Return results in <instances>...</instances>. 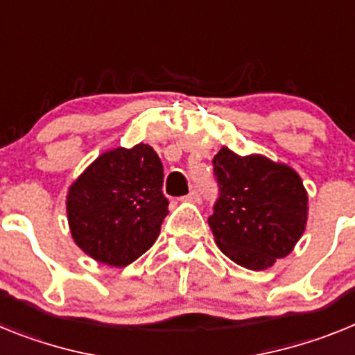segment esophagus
I'll return each instance as SVG.
<instances>
[{
  "label": "esophagus",
  "mask_w": 355,
  "mask_h": 355,
  "mask_svg": "<svg viewBox=\"0 0 355 355\" xmlns=\"http://www.w3.org/2000/svg\"><path fill=\"white\" fill-rule=\"evenodd\" d=\"M184 200H186V202L198 203V202H200V193H198V191H196V189H193V191H191V193H189V195H187Z\"/></svg>",
  "instance_id": "34e87169"
}]
</instances>
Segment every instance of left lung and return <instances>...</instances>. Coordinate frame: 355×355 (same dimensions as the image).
I'll return each instance as SVG.
<instances>
[{
	"mask_svg": "<svg viewBox=\"0 0 355 355\" xmlns=\"http://www.w3.org/2000/svg\"><path fill=\"white\" fill-rule=\"evenodd\" d=\"M220 198L209 227L230 261L248 270H268L289 255L307 225V191L284 162L259 153L237 155L230 148L212 159Z\"/></svg>",
	"mask_w": 355,
	"mask_h": 355,
	"instance_id": "obj_1",
	"label": "left lung"
}]
</instances>
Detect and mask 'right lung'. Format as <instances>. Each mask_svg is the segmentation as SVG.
Wrapping results in <instances>:
<instances>
[{
	"label": "right lung",
	"instance_id": "1",
	"mask_svg": "<svg viewBox=\"0 0 355 355\" xmlns=\"http://www.w3.org/2000/svg\"><path fill=\"white\" fill-rule=\"evenodd\" d=\"M162 162L150 144L107 150L67 189L71 237L107 266L125 268L152 248L168 216Z\"/></svg>",
	"mask_w": 355,
	"mask_h": 355
}]
</instances>
